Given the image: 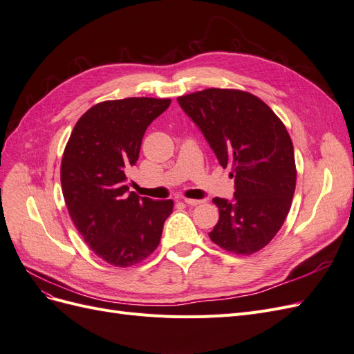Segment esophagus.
I'll use <instances>...</instances> for the list:
<instances>
[{
    "instance_id": "esophagus-1",
    "label": "esophagus",
    "mask_w": 354,
    "mask_h": 354,
    "mask_svg": "<svg viewBox=\"0 0 354 354\" xmlns=\"http://www.w3.org/2000/svg\"><path fill=\"white\" fill-rule=\"evenodd\" d=\"M203 201L202 199H185V203L186 205H189V207H196V205H199V203H202Z\"/></svg>"
}]
</instances>
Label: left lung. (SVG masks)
I'll list each match as a JSON object with an SVG mask.
<instances>
[{"instance_id": "obj_1", "label": "left lung", "mask_w": 354, "mask_h": 354, "mask_svg": "<svg viewBox=\"0 0 354 354\" xmlns=\"http://www.w3.org/2000/svg\"><path fill=\"white\" fill-rule=\"evenodd\" d=\"M218 164L232 167L234 196L214 198L220 218L214 243L250 255L279 232L295 192L294 146L283 122L263 100L239 90L208 88L177 99Z\"/></svg>"}]
</instances>
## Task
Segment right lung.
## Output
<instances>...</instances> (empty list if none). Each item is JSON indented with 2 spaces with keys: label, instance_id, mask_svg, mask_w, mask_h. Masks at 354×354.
<instances>
[{
  "label": "right lung",
  "instance_id": "add662e5",
  "mask_svg": "<svg viewBox=\"0 0 354 354\" xmlns=\"http://www.w3.org/2000/svg\"><path fill=\"white\" fill-rule=\"evenodd\" d=\"M169 99L102 102L75 124L62 159L60 181L69 216L85 243L116 267L134 266L159 245L173 201L130 192L145 131L168 109Z\"/></svg>",
  "mask_w": 354,
  "mask_h": 354
}]
</instances>
